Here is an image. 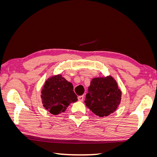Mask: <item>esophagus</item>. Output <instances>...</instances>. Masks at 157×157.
Segmentation results:
<instances>
[{"label": "esophagus", "instance_id": "34e87169", "mask_svg": "<svg viewBox=\"0 0 157 157\" xmlns=\"http://www.w3.org/2000/svg\"><path fill=\"white\" fill-rule=\"evenodd\" d=\"M78 99L79 101H82L84 100V96H80L78 97Z\"/></svg>", "mask_w": 157, "mask_h": 157}]
</instances>
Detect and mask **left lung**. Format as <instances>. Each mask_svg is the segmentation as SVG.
I'll return each mask as SVG.
<instances>
[{
  "mask_svg": "<svg viewBox=\"0 0 157 157\" xmlns=\"http://www.w3.org/2000/svg\"><path fill=\"white\" fill-rule=\"evenodd\" d=\"M122 92L111 76L94 78L84 103L96 115L107 117L115 112L121 101Z\"/></svg>",
  "mask_w": 157,
  "mask_h": 157,
  "instance_id": "1",
  "label": "left lung"
}]
</instances>
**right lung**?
<instances>
[{
    "label": "right lung",
    "mask_w": 157,
    "mask_h": 157,
    "mask_svg": "<svg viewBox=\"0 0 157 157\" xmlns=\"http://www.w3.org/2000/svg\"><path fill=\"white\" fill-rule=\"evenodd\" d=\"M40 97L43 107L54 115L64 112L71 103L78 100L72 83L61 75L52 76L46 80Z\"/></svg>",
    "instance_id": "obj_1"
}]
</instances>
